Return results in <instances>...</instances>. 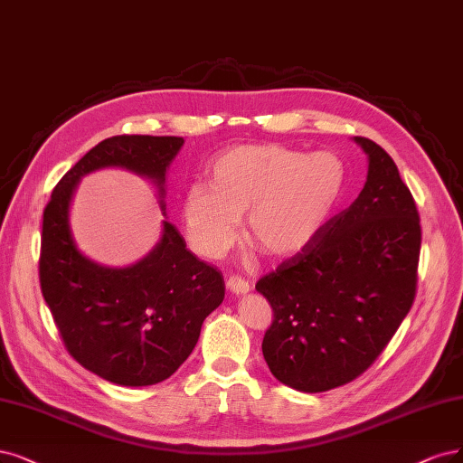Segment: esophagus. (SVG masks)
<instances>
[{
	"mask_svg": "<svg viewBox=\"0 0 463 463\" xmlns=\"http://www.w3.org/2000/svg\"><path fill=\"white\" fill-rule=\"evenodd\" d=\"M226 287H228V289H230L232 293H235V295H245V293L250 291L249 281H245L243 278H239V276H230V278L226 279Z\"/></svg>",
	"mask_w": 463,
	"mask_h": 463,
	"instance_id": "1",
	"label": "esophagus"
}]
</instances>
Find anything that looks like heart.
I'll list each match as a JSON object with an SVG mask.
<instances>
[{"instance_id": "heart-1", "label": "heart", "mask_w": 463, "mask_h": 463, "mask_svg": "<svg viewBox=\"0 0 463 463\" xmlns=\"http://www.w3.org/2000/svg\"><path fill=\"white\" fill-rule=\"evenodd\" d=\"M346 184L341 158L307 155L279 143L237 146L209 166V184H194L182 197L185 235L201 257L218 259L243 235L269 257H293L324 230Z\"/></svg>"}]
</instances>
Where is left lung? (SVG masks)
Wrapping results in <instances>:
<instances>
[{
	"label": "left lung",
	"mask_w": 463,
	"mask_h": 463,
	"mask_svg": "<svg viewBox=\"0 0 463 463\" xmlns=\"http://www.w3.org/2000/svg\"><path fill=\"white\" fill-rule=\"evenodd\" d=\"M354 141L368 156L358 199L257 283L274 310L264 360L300 392L341 387L368 370L416 297V203L389 153L368 137Z\"/></svg>",
	"instance_id": "1"
}]
</instances>
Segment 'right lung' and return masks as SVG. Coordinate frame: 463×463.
<instances>
[{"mask_svg":"<svg viewBox=\"0 0 463 463\" xmlns=\"http://www.w3.org/2000/svg\"><path fill=\"white\" fill-rule=\"evenodd\" d=\"M182 146L176 136L103 139L61 178L43 211V298L72 358L110 383L147 387L168 379L195 348L204 317L224 300V278L199 260L166 220V170ZM103 167L151 179L165 216L159 243L130 267L88 260L70 230L77 182Z\"/></svg>","mask_w":463,"mask_h":463,"instance_id":"1","label":"right lung"}]
</instances>
